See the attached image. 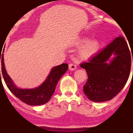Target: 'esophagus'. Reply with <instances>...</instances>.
<instances>
[{"label": "esophagus", "mask_w": 133, "mask_h": 133, "mask_svg": "<svg viewBox=\"0 0 133 133\" xmlns=\"http://www.w3.org/2000/svg\"><path fill=\"white\" fill-rule=\"evenodd\" d=\"M69 69L71 71H74V70H75L76 69V65L74 63H71L69 64Z\"/></svg>", "instance_id": "esophagus-1"}]
</instances>
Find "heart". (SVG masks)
<instances>
[{
	"instance_id": "obj_1",
	"label": "heart",
	"mask_w": 133,
	"mask_h": 133,
	"mask_svg": "<svg viewBox=\"0 0 133 133\" xmlns=\"http://www.w3.org/2000/svg\"><path fill=\"white\" fill-rule=\"evenodd\" d=\"M87 41V39L85 37L81 38L78 41V44H83ZM100 48L99 42L96 40H91L87 42L78 52L79 57L83 59H89L93 57L96 53L98 51Z\"/></svg>"
}]
</instances>
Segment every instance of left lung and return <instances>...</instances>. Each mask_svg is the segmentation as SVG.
<instances>
[{
	"label": "left lung",
	"instance_id": "left-lung-1",
	"mask_svg": "<svg viewBox=\"0 0 133 133\" xmlns=\"http://www.w3.org/2000/svg\"><path fill=\"white\" fill-rule=\"evenodd\" d=\"M130 51L125 39L120 36L89 58L88 62L81 64L88 76L83 91L89 100L94 102L110 101L121 91L130 72L132 57ZM112 53L116 56L108 63Z\"/></svg>",
	"mask_w": 133,
	"mask_h": 133
}]
</instances>
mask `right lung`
<instances>
[{
	"instance_id": "add662e5",
	"label": "right lung",
	"mask_w": 133,
	"mask_h": 133,
	"mask_svg": "<svg viewBox=\"0 0 133 133\" xmlns=\"http://www.w3.org/2000/svg\"><path fill=\"white\" fill-rule=\"evenodd\" d=\"M0 62H1L2 75L8 89L18 99L30 105H40L48 102L55 91L58 81L69 68V65L66 63L55 66L51 70L45 82L41 86L35 89H18L14 85L10 76L7 74L4 64L3 54H1Z\"/></svg>"
}]
</instances>
